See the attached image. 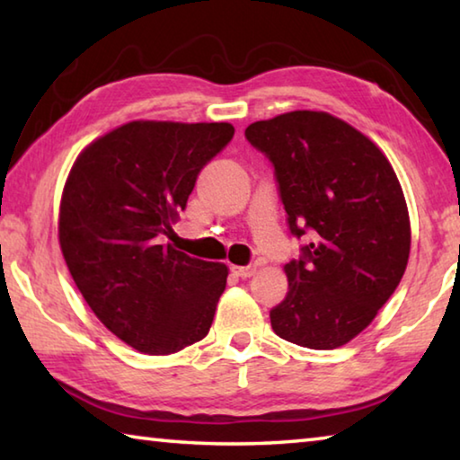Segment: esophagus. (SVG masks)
I'll use <instances>...</instances> for the list:
<instances>
[{"instance_id":"esophagus-1","label":"esophagus","mask_w":460,"mask_h":460,"mask_svg":"<svg viewBox=\"0 0 460 460\" xmlns=\"http://www.w3.org/2000/svg\"><path fill=\"white\" fill-rule=\"evenodd\" d=\"M255 270H258V266L255 263H252V266H231V271L239 278H252L255 274Z\"/></svg>"}]
</instances>
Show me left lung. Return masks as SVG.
Returning <instances> with one entry per match:
<instances>
[{"instance_id": "1", "label": "left lung", "mask_w": 460, "mask_h": 460, "mask_svg": "<svg viewBox=\"0 0 460 460\" xmlns=\"http://www.w3.org/2000/svg\"><path fill=\"white\" fill-rule=\"evenodd\" d=\"M274 166L294 237L288 294L271 329L294 345L337 349L395 292L408 266L410 217L392 164L361 131L324 111H290L245 129Z\"/></svg>"}]
</instances>
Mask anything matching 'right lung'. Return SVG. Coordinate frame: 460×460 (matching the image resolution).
Here are the masks:
<instances>
[{
	"label": "right lung",
	"mask_w": 460,
	"mask_h": 460,
	"mask_svg": "<svg viewBox=\"0 0 460 460\" xmlns=\"http://www.w3.org/2000/svg\"><path fill=\"white\" fill-rule=\"evenodd\" d=\"M231 123L129 121L76 158L60 202L68 271L115 337L170 355L207 337L227 266L162 243L200 170L231 142Z\"/></svg>",
	"instance_id": "add662e5"
}]
</instances>
